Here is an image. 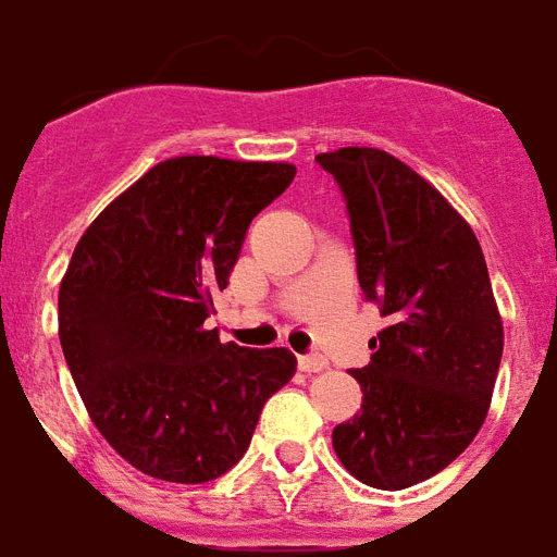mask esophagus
Masks as SVG:
<instances>
[{
  "label": "esophagus",
  "instance_id": "obj_1",
  "mask_svg": "<svg viewBox=\"0 0 557 557\" xmlns=\"http://www.w3.org/2000/svg\"><path fill=\"white\" fill-rule=\"evenodd\" d=\"M299 368L307 373H319L327 368V359H324V356H315V354L299 356Z\"/></svg>",
  "mask_w": 557,
  "mask_h": 557
}]
</instances>
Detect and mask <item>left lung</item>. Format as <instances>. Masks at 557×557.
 <instances>
[{"label": "left lung", "instance_id": "8db88e82", "mask_svg": "<svg viewBox=\"0 0 557 557\" xmlns=\"http://www.w3.org/2000/svg\"><path fill=\"white\" fill-rule=\"evenodd\" d=\"M350 215L364 299L391 324L356 368L362 411L333 429L342 466L373 488L434 478L486 420L504 356L480 242L434 186L382 149L315 154Z\"/></svg>", "mask_w": 557, "mask_h": 557}]
</instances>
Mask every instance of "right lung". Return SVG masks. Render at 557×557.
I'll return each instance as SVG.
<instances>
[{"label":"right lung","instance_id":"right-lung-1","mask_svg":"<svg viewBox=\"0 0 557 557\" xmlns=\"http://www.w3.org/2000/svg\"><path fill=\"white\" fill-rule=\"evenodd\" d=\"M293 177L290 163L169 158L74 247L60 284L62 354L97 431L149 478H221L296 373L287 348H238L203 327L247 226Z\"/></svg>","mask_w":557,"mask_h":557}]
</instances>
